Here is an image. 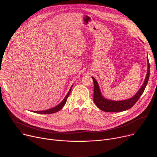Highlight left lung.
<instances>
[{"label":"left lung","instance_id":"obj_1","mask_svg":"<svg viewBox=\"0 0 157 157\" xmlns=\"http://www.w3.org/2000/svg\"><path fill=\"white\" fill-rule=\"evenodd\" d=\"M148 70L145 80L144 81L143 86L138 92L133 96V97L124 101H111L104 98L101 92L98 83L94 77H92L94 82V102L95 104L98 107V108L105 112H121L128 110L133 106L135 103L138 101L140 96L143 93L144 89L148 83V81L150 76V63L148 59Z\"/></svg>","mask_w":157,"mask_h":157}]
</instances>
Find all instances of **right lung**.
Here are the masks:
<instances>
[{
    "label": "right lung",
    "mask_w": 157,
    "mask_h": 157,
    "mask_svg": "<svg viewBox=\"0 0 157 157\" xmlns=\"http://www.w3.org/2000/svg\"><path fill=\"white\" fill-rule=\"evenodd\" d=\"M72 86H71V88L70 89L68 94L65 96V98H64V99L61 102V103H59L58 105L54 107L53 108H52V109H47V110H45V111H33V113H38V114H52V113H56V112L59 111L65 105V103L67 101V98H68V96L70 94Z\"/></svg>",
    "instance_id": "1"
}]
</instances>
